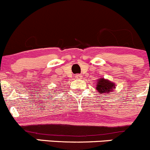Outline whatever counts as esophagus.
<instances>
[{
    "instance_id": "esophagus-1",
    "label": "esophagus",
    "mask_w": 150,
    "mask_h": 150,
    "mask_svg": "<svg viewBox=\"0 0 150 150\" xmlns=\"http://www.w3.org/2000/svg\"><path fill=\"white\" fill-rule=\"evenodd\" d=\"M75 78L76 79H81V78H82V75H81V74H77L75 75Z\"/></svg>"
}]
</instances>
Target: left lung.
Wrapping results in <instances>:
<instances>
[{"instance_id":"left-lung-1","label":"left lung","mask_w":150,"mask_h":150,"mask_svg":"<svg viewBox=\"0 0 150 150\" xmlns=\"http://www.w3.org/2000/svg\"><path fill=\"white\" fill-rule=\"evenodd\" d=\"M96 89L99 93L104 95H110L115 88V83L104 78H99L96 83Z\"/></svg>"}]
</instances>
